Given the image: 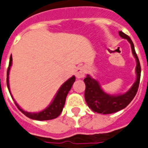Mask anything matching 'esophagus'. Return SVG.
<instances>
[{
	"label": "esophagus",
	"instance_id": "34e87169",
	"mask_svg": "<svg viewBox=\"0 0 148 148\" xmlns=\"http://www.w3.org/2000/svg\"><path fill=\"white\" fill-rule=\"evenodd\" d=\"M85 74H86V70L85 68L84 67H78L77 68L76 71H75V75H76L77 78H83L84 76H85Z\"/></svg>",
	"mask_w": 148,
	"mask_h": 148
}]
</instances>
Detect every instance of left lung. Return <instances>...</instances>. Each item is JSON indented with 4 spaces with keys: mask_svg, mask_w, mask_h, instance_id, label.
<instances>
[{
    "mask_svg": "<svg viewBox=\"0 0 148 148\" xmlns=\"http://www.w3.org/2000/svg\"><path fill=\"white\" fill-rule=\"evenodd\" d=\"M119 34L121 38L127 40L131 44L132 54L136 59V63H137L135 68L136 75H137L136 80L130 90L126 93L122 95H112L105 93L101 89L98 81L92 78L89 75H87L84 80L86 84L85 94H84L85 100L89 108L94 112H97L99 114H112L125 108L132 101V99L137 93L139 86L140 77H141V65H140L139 59L135 53L133 43L132 41L131 38L127 34H124L123 32H119Z\"/></svg>",
    "mask_w": 148,
    "mask_h": 148,
    "instance_id": "obj_1",
    "label": "left lung"
}]
</instances>
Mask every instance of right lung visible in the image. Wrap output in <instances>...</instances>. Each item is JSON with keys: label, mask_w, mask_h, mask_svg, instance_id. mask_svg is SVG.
Listing matches in <instances>:
<instances>
[{"label": "right lung", "mask_w": 148, "mask_h": 148, "mask_svg": "<svg viewBox=\"0 0 148 148\" xmlns=\"http://www.w3.org/2000/svg\"><path fill=\"white\" fill-rule=\"evenodd\" d=\"M12 61H13V59H12V56H11L10 58L9 67L7 68V85L9 92L10 93L11 97L13 99V96L11 95L10 90V85H9V73H10V67L12 65ZM74 81H75V77L73 76L70 79H68L66 82H64V84L62 85L60 89H59V91L57 92L55 98H54L53 101H52L50 105L47 107V108L38 113H29L27 112V111H25L22 108H20V107L17 105V103L14 101V99H13V101H14L15 104L18 108V110H20L22 114H24L26 116H28V118L36 120H53V119L58 117L62 113V111L64 103H65V100H66L67 95H68V92L70 91V89H71V86L74 83Z\"/></svg>", "instance_id": "1"}]
</instances>
